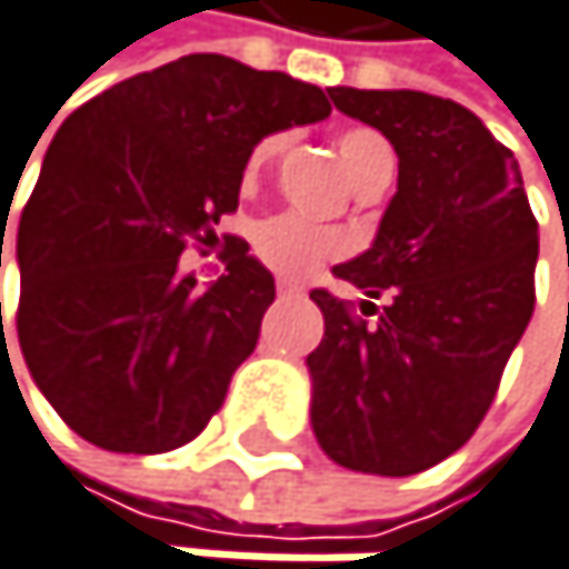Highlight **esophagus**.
Instances as JSON below:
<instances>
[{"label": "esophagus", "mask_w": 569, "mask_h": 569, "mask_svg": "<svg viewBox=\"0 0 569 569\" xmlns=\"http://www.w3.org/2000/svg\"><path fill=\"white\" fill-rule=\"evenodd\" d=\"M276 293H279V297H300V282H293V279H279V282H276Z\"/></svg>", "instance_id": "34e87169"}]
</instances>
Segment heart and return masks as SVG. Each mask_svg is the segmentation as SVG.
Listing matches in <instances>:
<instances>
[{
	"mask_svg": "<svg viewBox=\"0 0 569 569\" xmlns=\"http://www.w3.org/2000/svg\"><path fill=\"white\" fill-rule=\"evenodd\" d=\"M287 132H269L256 142L249 157V177H256L266 163H272L282 149H287ZM341 163L348 167L351 180L365 187L382 173H392V146L376 129H345L338 136ZM256 252L259 259L282 272V276H307L323 262H335L351 252V238L331 224H313L300 214H272L256 228Z\"/></svg>",
	"mask_w": 569,
	"mask_h": 569,
	"instance_id": "1",
	"label": "heart"
}]
</instances>
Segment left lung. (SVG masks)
<instances>
[{"mask_svg": "<svg viewBox=\"0 0 569 569\" xmlns=\"http://www.w3.org/2000/svg\"><path fill=\"white\" fill-rule=\"evenodd\" d=\"M331 101L396 146L399 190L376 246L335 266L368 300L310 290L323 310L310 420L341 468L406 478L461 450L491 409L536 307L539 224L512 149L465 104L361 88Z\"/></svg>", "mask_w": 569, "mask_h": 569, "instance_id": "obj_1", "label": "left lung"}]
</instances>
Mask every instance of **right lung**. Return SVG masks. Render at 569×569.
Returning a JSON list of instances; mask_svg holds the SVG:
<instances>
[{"label":"right lung","instance_id":"1","mask_svg":"<svg viewBox=\"0 0 569 569\" xmlns=\"http://www.w3.org/2000/svg\"><path fill=\"white\" fill-rule=\"evenodd\" d=\"M327 116L317 84L190 53L60 126L16 231V335L78 437L163 453L211 423L276 282L238 234H221L224 276L208 290L180 276V256L218 242L262 136Z\"/></svg>","mask_w":569,"mask_h":569}]
</instances>
